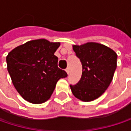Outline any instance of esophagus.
I'll return each instance as SVG.
<instances>
[{"instance_id": "obj_1", "label": "esophagus", "mask_w": 131, "mask_h": 131, "mask_svg": "<svg viewBox=\"0 0 131 131\" xmlns=\"http://www.w3.org/2000/svg\"><path fill=\"white\" fill-rule=\"evenodd\" d=\"M66 72L67 73V74L70 73V67H67V68L66 69Z\"/></svg>"}]
</instances>
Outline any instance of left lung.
Wrapping results in <instances>:
<instances>
[{
	"label": "left lung",
	"mask_w": 131,
	"mask_h": 131,
	"mask_svg": "<svg viewBox=\"0 0 131 131\" xmlns=\"http://www.w3.org/2000/svg\"><path fill=\"white\" fill-rule=\"evenodd\" d=\"M80 58L82 77L76 85H70L73 95L83 102L101 96L112 81L117 67V54L110 48L96 42L73 45Z\"/></svg>",
	"instance_id": "8db88e82"
}]
</instances>
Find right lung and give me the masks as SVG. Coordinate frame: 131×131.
<instances>
[{"label":"right lung","instance_id":"add662e5","mask_svg":"<svg viewBox=\"0 0 131 131\" xmlns=\"http://www.w3.org/2000/svg\"><path fill=\"white\" fill-rule=\"evenodd\" d=\"M60 42L32 40L13 49L7 56V70L14 87L26 101L41 104L48 100L57 82L67 77L58 68L54 52Z\"/></svg>","mask_w":131,"mask_h":131}]
</instances>
